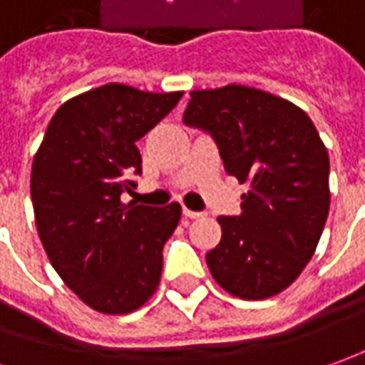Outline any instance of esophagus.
<instances>
[{"mask_svg":"<svg viewBox=\"0 0 365 365\" xmlns=\"http://www.w3.org/2000/svg\"><path fill=\"white\" fill-rule=\"evenodd\" d=\"M183 215H185L187 220H200V217H203V212H192V210L183 207Z\"/></svg>","mask_w":365,"mask_h":365,"instance_id":"1","label":"esophagus"}]
</instances>
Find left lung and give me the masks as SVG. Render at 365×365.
Wrapping results in <instances>:
<instances>
[{
    "label": "left lung",
    "instance_id": "8db88e82",
    "mask_svg": "<svg viewBox=\"0 0 365 365\" xmlns=\"http://www.w3.org/2000/svg\"><path fill=\"white\" fill-rule=\"evenodd\" d=\"M187 128L215 141L225 172L250 183L242 214L220 215L205 262L242 299L276 296L312 259L329 212V158L306 111L245 86L192 91Z\"/></svg>",
    "mask_w": 365,
    "mask_h": 365
}]
</instances>
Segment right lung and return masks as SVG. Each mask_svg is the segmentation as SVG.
<instances>
[{"label":"right lung","mask_w":365,"mask_h":365,"mask_svg":"<svg viewBox=\"0 0 365 365\" xmlns=\"http://www.w3.org/2000/svg\"><path fill=\"white\" fill-rule=\"evenodd\" d=\"M182 93L108 83L66 101L47 125L31 165L39 240L59 277L89 307L130 314L160 284L163 244L182 205L121 203L135 190V148L178 106Z\"/></svg>","instance_id":"add662e5"}]
</instances>
